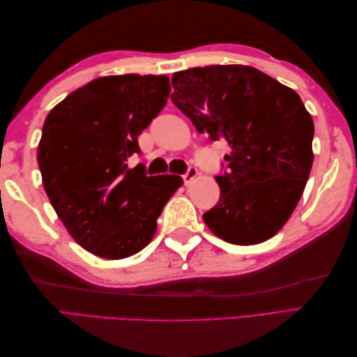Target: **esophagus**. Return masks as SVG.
<instances>
[{"label": "esophagus", "instance_id": "1", "mask_svg": "<svg viewBox=\"0 0 357 357\" xmlns=\"http://www.w3.org/2000/svg\"><path fill=\"white\" fill-rule=\"evenodd\" d=\"M198 177V169L195 167H189L186 174H183V180H185V185H190V183Z\"/></svg>", "mask_w": 357, "mask_h": 357}]
</instances>
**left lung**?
I'll return each mask as SVG.
<instances>
[{
    "label": "left lung",
    "instance_id": "8db88e82",
    "mask_svg": "<svg viewBox=\"0 0 357 357\" xmlns=\"http://www.w3.org/2000/svg\"><path fill=\"white\" fill-rule=\"evenodd\" d=\"M171 101L213 142L226 139L220 198L202 214L219 238L252 245L274 236L294 213L312 165L314 123L299 95L247 66L172 74Z\"/></svg>",
    "mask_w": 357,
    "mask_h": 357
}]
</instances>
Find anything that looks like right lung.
<instances>
[{
	"label": "right lung",
	"mask_w": 357,
	"mask_h": 357,
	"mask_svg": "<svg viewBox=\"0 0 357 357\" xmlns=\"http://www.w3.org/2000/svg\"><path fill=\"white\" fill-rule=\"evenodd\" d=\"M169 91L167 75L100 77L53 107L43 125V186L75 243L95 256L123 259L143 250L183 185L180 176L147 177L143 164H126L142 152L138 135Z\"/></svg>",
	"instance_id": "right-lung-1"
}]
</instances>
